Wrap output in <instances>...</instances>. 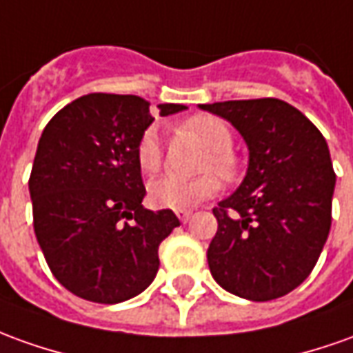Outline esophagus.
<instances>
[{
	"label": "esophagus",
	"instance_id": "obj_1",
	"mask_svg": "<svg viewBox=\"0 0 353 353\" xmlns=\"http://www.w3.org/2000/svg\"><path fill=\"white\" fill-rule=\"evenodd\" d=\"M174 213H176V217L181 219L182 223H188V221H190V217H192L190 209H176Z\"/></svg>",
	"mask_w": 353,
	"mask_h": 353
}]
</instances>
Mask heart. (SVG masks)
I'll list each match as a JSON object with an SVG mask.
<instances>
[{
  "mask_svg": "<svg viewBox=\"0 0 353 353\" xmlns=\"http://www.w3.org/2000/svg\"><path fill=\"white\" fill-rule=\"evenodd\" d=\"M181 132L198 138L209 150V155L203 161V169H213L223 179H234L238 171V161L232 150V130L230 126L215 115H194L181 125ZM136 161L140 171L152 176L159 172L163 163L159 134L155 128H148L140 136L136 145ZM221 190V182L213 172H205L196 179H181L174 174H167L150 184V198L155 205L167 209H190L203 200L213 198Z\"/></svg>",
  "mask_w": 353,
  "mask_h": 353,
  "instance_id": "1",
  "label": "heart"
}]
</instances>
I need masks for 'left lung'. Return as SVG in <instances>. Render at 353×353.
I'll use <instances>...</instances> for the list:
<instances>
[{"instance_id": "obj_1", "label": "left lung", "mask_w": 353, "mask_h": 353, "mask_svg": "<svg viewBox=\"0 0 353 353\" xmlns=\"http://www.w3.org/2000/svg\"><path fill=\"white\" fill-rule=\"evenodd\" d=\"M200 107L232 123L250 150L244 182L213 208L219 227L208 250L209 271L234 296L281 298L310 276L329 236L336 182L329 145L283 99Z\"/></svg>"}]
</instances>
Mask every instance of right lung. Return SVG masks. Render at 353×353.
<instances>
[{
  "instance_id": "1",
  "label": "right lung",
  "mask_w": 353,
  "mask_h": 353,
  "mask_svg": "<svg viewBox=\"0 0 353 353\" xmlns=\"http://www.w3.org/2000/svg\"><path fill=\"white\" fill-rule=\"evenodd\" d=\"M152 121L144 98L88 94L55 113L38 142L28 181L34 232L53 276L82 300L119 303L144 292L159 244L181 225L171 209L142 205L136 145Z\"/></svg>"
}]
</instances>
